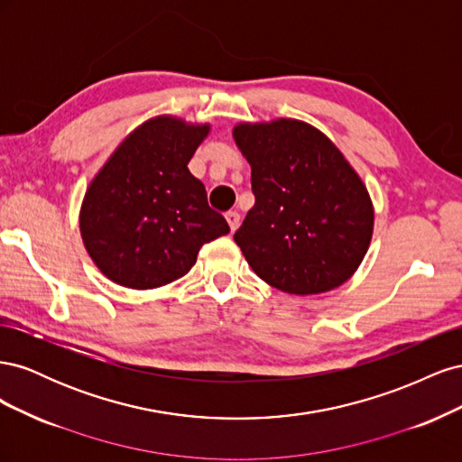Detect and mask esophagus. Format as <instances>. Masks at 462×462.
<instances>
[{
    "instance_id": "esophagus-1",
    "label": "esophagus",
    "mask_w": 462,
    "mask_h": 462,
    "mask_svg": "<svg viewBox=\"0 0 462 462\" xmlns=\"http://www.w3.org/2000/svg\"><path fill=\"white\" fill-rule=\"evenodd\" d=\"M226 219H227V223H229V229H231V231L239 229V226H241V216H239V214H236V212H227V214H226Z\"/></svg>"
}]
</instances>
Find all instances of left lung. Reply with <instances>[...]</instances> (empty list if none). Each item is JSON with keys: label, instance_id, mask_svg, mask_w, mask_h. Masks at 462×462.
Segmentation results:
<instances>
[{"label": "left lung", "instance_id": "obj_1", "mask_svg": "<svg viewBox=\"0 0 462 462\" xmlns=\"http://www.w3.org/2000/svg\"><path fill=\"white\" fill-rule=\"evenodd\" d=\"M233 138L256 197L235 243L254 273L289 295L343 285L365 260L374 204L343 152L312 125L239 123Z\"/></svg>", "mask_w": 462, "mask_h": 462}]
</instances>
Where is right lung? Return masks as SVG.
I'll list each match as a JSON object with an SVG mask.
<instances>
[{
    "label": "right lung",
    "instance_id": "1",
    "mask_svg": "<svg viewBox=\"0 0 462 462\" xmlns=\"http://www.w3.org/2000/svg\"><path fill=\"white\" fill-rule=\"evenodd\" d=\"M209 123L158 116L123 138L94 175L79 216L82 243L111 282L156 289L189 273L204 243L229 233L189 171Z\"/></svg>",
    "mask_w": 462,
    "mask_h": 462
}]
</instances>
